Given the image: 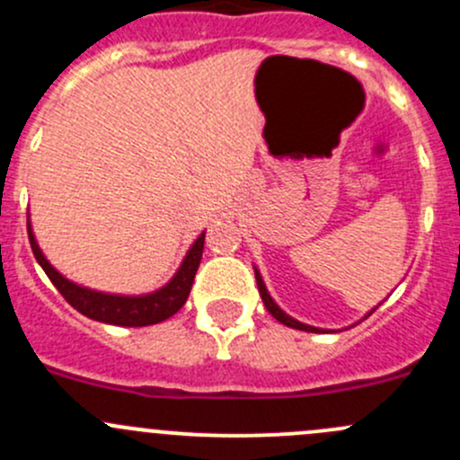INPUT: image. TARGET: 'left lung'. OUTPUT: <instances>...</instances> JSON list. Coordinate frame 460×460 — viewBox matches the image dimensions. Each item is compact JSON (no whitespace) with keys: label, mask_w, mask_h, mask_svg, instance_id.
Instances as JSON below:
<instances>
[{"label":"left lung","mask_w":460,"mask_h":460,"mask_svg":"<svg viewBox=\"0 0 460 460\" xmlns=\"http://www.w3.org/2000/svg\"><path fill=\"white\" fill-rule=\"evenodd\" d=\"M253 271H256V282H258L260 298H262V303H264V307H267V312L271 314V316L276 318L278 323L287 324V327H291V329H300V332H312V333H320V332H324V329H318V327H312V324H305V323H300V320L291 318L289 314H285V312H282V309L278 307V305H276V300H273L271 296H269L267 287H264V280H262V276H260V271H258L256 267H253ZM372 312H374V309H372ZM372 312H369V314H372ZM369 314H365V318H367ZM365 318H363V320H365Z\"/></svg>","instance_id":"8db88e82"}]
</instances>
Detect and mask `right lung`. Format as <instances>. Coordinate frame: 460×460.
<instances>
[{
	"mask_svg": "<svg viewBox=\"0 0 460 460\" xmlns=\"http://www.w3.org/2000/svg\"><path fill=\"white\" fill-rule=\"evenodd\" d=\"M29 240L31 249L35 253V260L40 262V267L44 269L46 276L50 278L55 287H58L59 294L66 298L68 305L77 309L80 314H84L86 318L97 320V323L106 324H119V327H146V324H157L162 320L171 318L173 314H178L182 309V305L187 303L189 294H191L193 278H196L198 267H200L202 260V249H204V231L196 238V243L189 247L187 256L180 262L178 271L173 273L166 285H162L160 289L151 291V294H140V296H124V294H109V291H97L88 289L84 285H77V282L68 280L66 276L58 271L53 264L49 262L44 256V252L37 244L35 234H32L31 216H29Z\"/></svg>",
	"mask_w": 460,
	"mask_h": 460,
	"instance_id": "right-lung-1",
	"label": "right lung"
}]
</instances>
